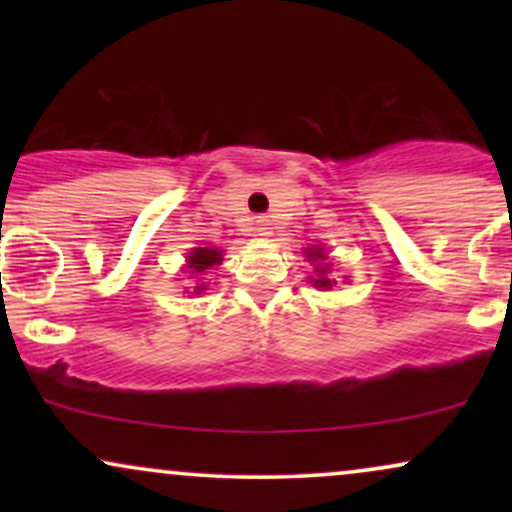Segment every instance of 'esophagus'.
Masks as SVG:
<instances>
[{"mask_svg":"<svg viewBox=\"0 0 512 512\" xmlns=\"http://www.w3.org/2000/svg\"><path fill=\"white\" fill-rule=\"evenodd\" d=\"M255 231H257V236H269V233H272V221H269L267 216H257Z\"/></svg>","mask_w":512,"mask_h":512,"instance_id":"obj_1","label":"esophagus"}]
</instances>
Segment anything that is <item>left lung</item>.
Wrapping results in <instances>:
<instances>
[{
  "label": "left lung",
  "mask_w": 512,
  "mask_h": 512,
  "mask_svg": "<svg viewBox=\"0 0 512 512\" xmlns=\"http://www.w3.org/2000/svg\"><path fill=\"white\" fill-rule=\"evenodd\" d=\"M305 257H308L310 262H317L315 264V274L317 276H310V281H313V284H315V289H322V291L332 289V286L337 284V281L330 279L332 264L327 262L325 248H320V245H313V248H308V255H305Z\"/></svg>",
  "instance_id": "obj_1"
}]
</instances>
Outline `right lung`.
Here are the masks:
<instances>
[{
	"instance_id": "1",
	"label": "right lung",
	"mask_w": 512,
	"mask_h": 512,
	"mask_svg": "<svg viewBox=\"0 0 512 512\" xmlns=\"http://www.w3.org/2000/svg\"><path fill=\"white\" fill-rule=\"evenodd\" d=\"M221 262H223V250L219 248H192L190 255H187V269H190L192 279H204L202 274ZM204 289H207V286L199 284L195 293H202Z\"/></svg>"
}]
</instances>
